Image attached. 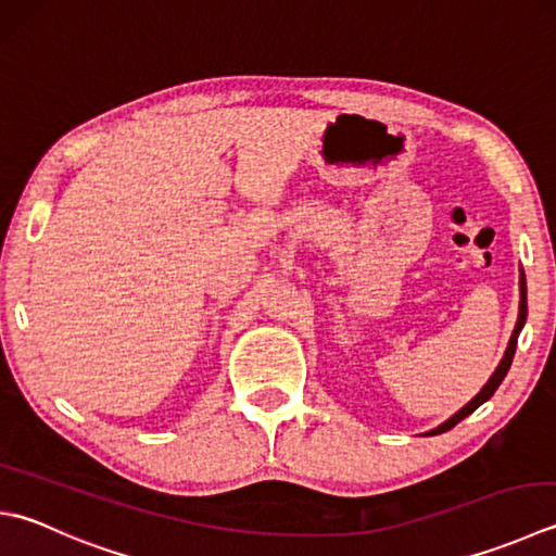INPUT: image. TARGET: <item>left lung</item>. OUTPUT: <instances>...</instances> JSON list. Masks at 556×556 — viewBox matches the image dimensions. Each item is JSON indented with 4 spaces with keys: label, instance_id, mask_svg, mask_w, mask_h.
Listing matches in <instances>:
<instances>
[{
    "label": "left lung",
    "instance_id": "1",
    "mask_svg": "<svg viewBox=\"0 0 556 556\" xmlns=\"http://www.w3.org/2000/svg\"><path fill=\"white\" fill-rule=\"evenodd\" d=\"M526 318H528V289H526V271L520 269V306H518V320H516L514 334H510V340H508V346H506V352H504V358H502V362H498L496 371H494L492 376H489V380H486V383H484V388L480 390V393H477V395H475L470 402H467L465 407H460L458 412H455L453 417H448V419H445L443 424H439L437 429H431V431L424 433V437H437V433H443V431L453 429L455 424L463 421L467 415H472V412H475L477 407L484 405V402H486L489 397H492V395L496 393V388L502 386V380H504V378H506V374H508L510 362H514L516 344H518V334H520V330H523Z\"/></svg>",
    "mask_w": 556,
    "mask_h": 556
}]
</instances>
